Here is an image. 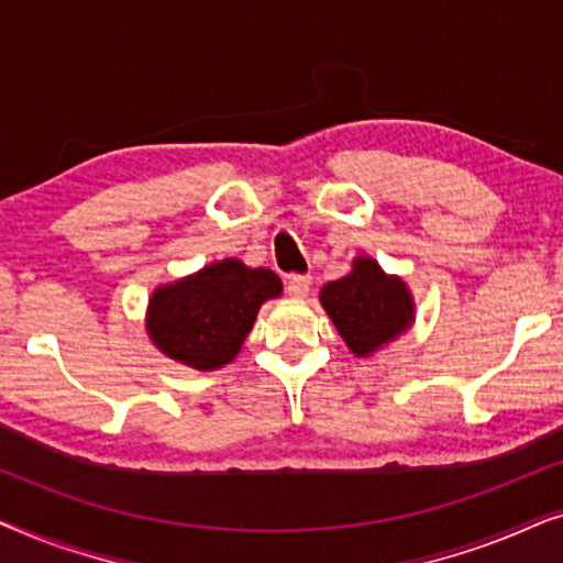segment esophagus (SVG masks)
<instances>
[{
    "label": "esophagus",
    "mask_w": 563,
    "mask_h": 563,
    "mask_svg": "<svg viewBox=\"0 0 563 563\" xmlns=\"http://www.w3.org/2000/svg\"><path fill=\"white\" fill-rule=\"evenodd\" d=\"M310 287H312V279L310 276H289V282H287V291L291 297H297V299H305L307 295H310Z\"/></svg>",
    "instance_id": "esophagus-1"
}]
</instances>
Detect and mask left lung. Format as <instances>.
Masks as SVG:
<instances>
[{"mask_svg":"<svg viewBox=\"0 0 563 563\" xmlns=\"http://www.w3.org/2000/svg\"><path fill=\"white\" fill-rule=\"evenodd\" d=\"M320 305L358 358L402 335L415 320V302L399 276L384 274L374 258H353L351 274L320 289Z\"/></svg>","mask_w":563,"mask_h":563,"instance_id":"left-lung-1","label":"left lung"}]
</instances>
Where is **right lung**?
Instances as JSON below:
<instances>
[{"label":"right lung","instance_id":"add662e5","mask_svg":"<svg viewBox=\"0 0 563 563\" xmlns=\"http://www.w3.org/2000/svg\"><path fill=\"white\" fill-rule=\"evenodd\" d=\"M282 295L272 268L238 258L214 261L179 282L161 284L148 299L145 328L164 356L197 372L230 364L249 338L261 305Z\"/></svg>","mask_w":563,"mask_h":563}]
</instances>
